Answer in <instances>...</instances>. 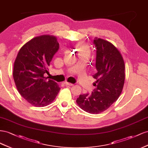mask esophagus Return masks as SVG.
<instances>
[{
	"label": "esophagus",
	"mask_w": 148,
	"mask_h": 148,
	"mask_svg": "<svg viewBox=\"0 0 148 148\" xmlns=\"http://www.w3.org/2000/svg\"><path fill=\"white\" fill-rule=\"evenodd\" d=\"M64 84L66 86H74V84H71V83H69V82H64Z\"/></svg>",
	"instance_id": "1"
}]
</instances>
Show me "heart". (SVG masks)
<instances>
[{
  "label": "heart",
  "instance_id": "b5f03b06",
  "mask_svg": "<svg viewBox=\"0 0 148 148\" xmlns=\"http://www.w3.org/2000/svg\"><path fill=\"white\" fill-rule=\"evenodd\" d=\"M78 51L79 53H88L89 54V49L88 47L84 44H80L78 45Z\"/></svg>",
  "mask_w": 148,
  "mask_h": 148
}]
</instances>
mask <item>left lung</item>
Listing matches in <instances>:
<instances>
[{
  "label": "left lung",
  "mask_w": 148,
  "mask_h": 148,
  "mask_svg": "<svg viewBox=\"0 0 148 148\" xmlns=\"http://www.w3.org/2000/svg\"><path fill=\"white\" fill-rule=\"evenodd\" d=\"M93 43L96 50L97 73L93 75L96 88L90 94L80 95L76 102L83 110L97 114L106 110L120 95L125 82V62L119 51L111 43L95 38Z\"/></svg>",
  "instance_id": "left-lung-1"
}]
</instances>
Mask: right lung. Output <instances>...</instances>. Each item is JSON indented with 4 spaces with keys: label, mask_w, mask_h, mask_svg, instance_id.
<instances>
[{
    "label": "right lung",
    "mask_w": 148,
    "mask_h": 148,
    "mask_svg": "<svg viewBox=\"0 0 148 148\" xmlns=\"http://www.w3.org/2000/svg\"><path fill=\"white\" fill-rule=\"evenodd\" d=\"M60 48L54 36H37L25 44L14 62L13 77L18 92L28 103L45 107L51 103L60 90L58 84L47 80L48 67Z\"/></svg>",
    "instance_id": "1"
}]
</instances>
